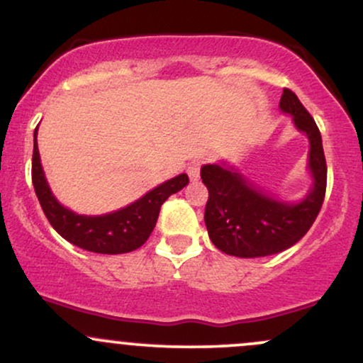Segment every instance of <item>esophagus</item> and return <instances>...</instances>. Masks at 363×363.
<instances>
[{
	"label": "esophagus",
	"mask_w": 363,
	"mask_h": 363,
	"mask_svg": "<svg viewBox=\"0 0 363 363\" xmlns=\"http://www.w3.org/2000/svg\"><path fill=\"white\" fill-rule=\"evenodd\" d=\"M200 167H202V161H194V163L189 164V168H186V173H189L190 180H199L200 178Z\"/></svg>",
	"instance_id": "esophagus-1"
}]
</instances>
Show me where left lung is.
<instances>
[{"label": "left lung", "instance_id": "left-lung-1", "mask_svg": "<svg viewBox=\"0 0 363 363\" xmlns=\"http://www.w3.org/2000/svg\"><path fill=\"white\" fill-rule=\"evenodd\" d=\"M281 111L293 116L294 126L310 140L313 186L299 203L281 202L257 190L234 168L205 164L200 177L208 189L205 225L213 245L235 257H262L289 249L310 230L326 191V160L320 129L298 96L284 89Z\"/></svg>", "mask_w": 363, "mask_h": 363}]
</instances>
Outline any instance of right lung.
Returning <instances> with one entry per match:
<instances>
[{"label":"right lung","instance_id":"obj_1","mask_svg":"<svg viewBox=\"0 0 363 363\" xmlns=\"http://www.w3.org/2000/svg\"><path fill=\"white\" fill-rule=\"evenodd\" d=\"M31 182L35 194L48 222L58 234L84 250L97 254H124L141 247L153 232L160 208L169 195L180 191L189 183L185 173L161 183L128 207L106 216H79L58 203L45 178L37 145V129L33 134V160Z\"/></svg>","mask_w":363,"mask_h":363}]
</instances>
